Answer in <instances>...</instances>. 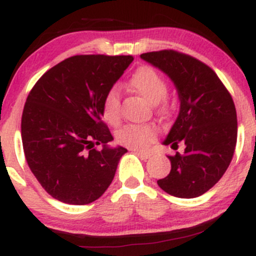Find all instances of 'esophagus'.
Segmentation results:
<instances>
[{
  "instance_id": "34e87169",
  "label": "esophagus",
  "mask_w": 256,
  "mask_h": 256,
  "mask_svg": "<svg viewBox=\"0 0 256 256\" xmlns=\"http://www.w3.org/2000/svg\"><path fill=\"white\" fill-rule=\"evenodd\" d=\"M140 158H149L152 156V152H143V150H134Z\"/></svg>"
}]
</instances>
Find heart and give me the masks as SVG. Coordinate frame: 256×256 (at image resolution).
Masks as SVG:
<instances>
[{"label": "heart", "instance_id": "1", "mask_svg": "<svg viewBox=\"0 0 256 256\" xmlns=\"http://www.w3.org/2000/svg\"><path fill=\"white\" fill-rule=\"evenodd\" d=\"M131 88L152 104H158L167 94L166 80L152 67H142L132 76ZM168 106L162 104L161 113H167ZM104 118L110 125L120 122V94L116 89H110L104 100L102 107ZM156 136V128L152 125H125L116 131V140L128 148L142 149Z\"/></svg>", "mask_w": 256, "mask_h": 256}]
</instances>
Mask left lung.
<instances>
[{"instance_id":"8db88e82","label":"left lung","mask_w":256,"mask_h":256,"mask_svg":"<svg viewBox=\"0 0 256 256\" xmlns=\"http://www.w3.org/2000/svg\"><path fill=\"white\" fill-rule=\"evenodd\" d=\"M140 58L171 79L179 98L178 116L162 144H182L184 150L168 156L171 172L158 185L176 198H198L218 183L234 156V100L216 72L198 58L174 50L146 52Z\"/></svg>"}]
</instances>
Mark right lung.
Wrapping results in <instances>:
<instances>
[{"label": "right lung", "mask_w": 256, "mask_h": 256, "mask_svg": "<svg viewBox=\"0 0 256 256\" xmlns=\"http://www.w3.org/2000/svg\"><path fill=\"white\" fill-rule=\"evenodd\" d=\"M134 61L130 56L77 55L46 71L28 94L22 118L28 165L49 195L88 204L108 189L124 146H110L104 100ZM102 143L101 151L93 146Z\"/></svg>", "instance_id": "obj_1"}]
</instances>
